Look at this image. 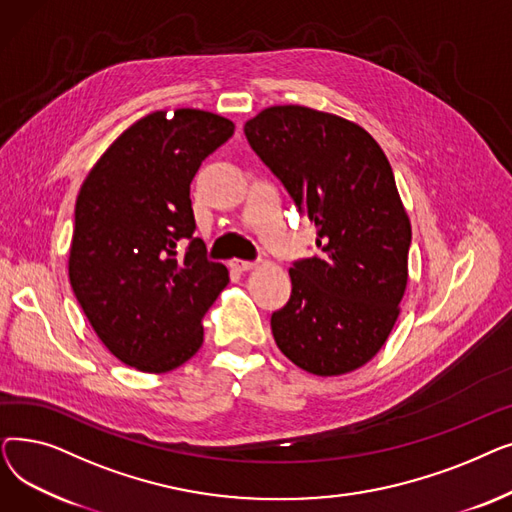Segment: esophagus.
<instances>
[{"label":"esophagus","instance_id":"obj_1","mask_svg":"<svg viewBox=\"0 0 512 512\" xmlns=\"http://www.w3.org/2000/svg\"><path fill=\"white\" fill-rule=\"evenodd\" d=\"M257 263H253V261H242V259H232L230 261V267L234 272H249V270H253Z\"/></svg>","mask_w":512,"mask_h":512}]
</instances>
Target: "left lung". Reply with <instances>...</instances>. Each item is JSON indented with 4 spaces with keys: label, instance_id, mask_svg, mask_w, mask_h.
Returning <instances> with one entry per match:
<instances>
[{
    "label": "left lung",
    "instance_id": "left-lung-1",
    "mask_svg": "<svg viewBox=\"0 0 512 512\" xmlns=\"http://www.w3.org/2000/svg\"><path fill=\"white\" fill-rule=\"evenodd\" d=\"M245 137L317 228L319 255L294 261L288 303L272 313L280 351L315 375H342L388 340L407 288L409 215L390 161L359 124L274 105Z\"/></svg>",
    "mask_w": 512,
    "mask_h": 512
}]
</instances>
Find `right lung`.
<instances>
[{
	"instance_id": "1",
	"label": "right lung",
	"mask_w": 512,
	"mask_h": 512,
	"mask_svg": "<svg viewBox=\"0 0 512 512\" xmlns=\"http://www.w3.org/2000/svg\"><path fill=\"white\" fill-rule=\"evenodd\" d=\"M234 134L218 114L182 107L126 128L80 186L68 276L107 351L166 373L203 344V315L230 282L195 238L191 182Z\"/></svg>"
}]
</instances>
